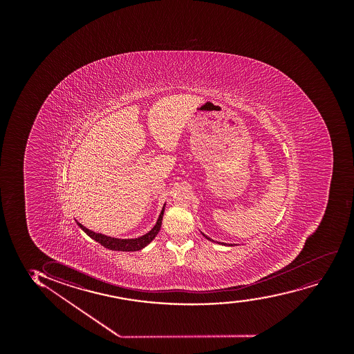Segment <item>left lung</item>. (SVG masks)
I'll return each instance as SVG.
<instances>
[{
  "mask_svg": "<svg viewBox=\"0 0 354 354\" xmlns=\"http://www.w3.org/2000/svg\"><path fill=\"white\" fill-rule=\"evenodd\" d=\"M202 234H203V232H202ZM203 236H204V237H205V239H207V240L212 241V242H215V241L212 240V239H210V237H207V235H204V234H203ZM217 243H221V242H217ZM221 244H224V245H232V244H227V243H221Z\"/></svg>",
  "mask_w": 354,
  "mask_h": 354,
  "instance_id": "1",
  "label": "left lung"
}]
</instances>
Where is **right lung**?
Returning a JSON list of instances; mask_svg holds the SVG:
<instances>
[{
    "label": "right lung",
    "mask_w": 354,
    "mask_h": 354,
    "mask_svg": "<svg viewBox=\"0 0 354 354\" xmlns=\"http://www.w3.org/2000/svg\"><path fill=\"white\" fill-rule=\"evenodd\" d=\"M164 209H165V204L162 207L160 215H159L158 220L156 222L155 227L151 229L150 232L145 234V235L137 237V239H114L111 236L102 235L99 232H94L90 229L84 227L82 223H79L77 221V225L82 227V230L90 236L91 239H93L94 241H97V243L102 244L105 248L111 249V250H118V252H137L140 249L147 247V244L150 243L151 241L155 239L160 227H162V215H164Z\"/></svg>",
    "instance_id": "add662e5"
}]
</instances>
